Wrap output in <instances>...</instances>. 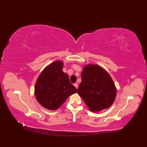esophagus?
<instances>
[{"label": "esophagus", "instance_id": "esophagus-1", "mask_svg": "<svg viewBox=\"0 0 147 147\" xmlns=\"http://www.w3.org/2000/svg\"><path fill=\"white\" fill-rule=\"evenodd\" d=\"M74 86H75V88H78V84L77 83H74Z\"/></svg>", "mask_w": 147, "mask_h": 147}]
</instances>
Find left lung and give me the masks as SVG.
<instances>
[{"label":"left lung","instance_id":"obj_1","mask_svg":"<svg viewBox=\"0 0 147 147\" xmlns=\"http://www.w3.org/2000/svg\"><path fill=\"white\" fill-rule=\"evenodd\" d=\"M78 93L91 112H100L112 105L117 89L109 73L98 65L84 66Z\"/></svg>","mask_w":147,"mask_h":147}]
</instances>
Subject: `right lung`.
Here are the masks:
<instances>
[{"instance_id": "obj_1", "label": "right lung", "mask_w": 147, "mask_h": 147, "mask_svg": "<svg viewBox=\"0 0 147 147\" xmlns=\"http://www.w3.org/2000/svg\"><path fill=\"white\" fill-rule=\"evenodd\" d=\"M63 63L56 61L43 69L35 85V96L40 104L50 110L59 109L69 96L77 92L63 71Z\"/></svg>"}]
</instances>
